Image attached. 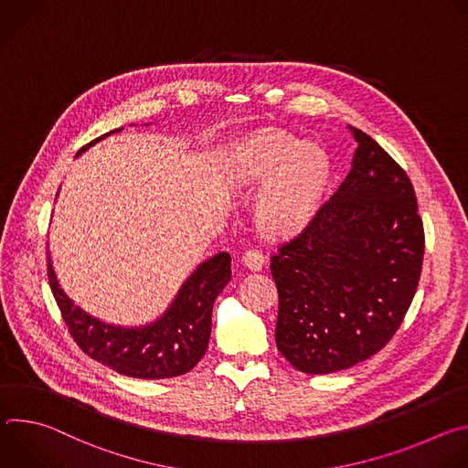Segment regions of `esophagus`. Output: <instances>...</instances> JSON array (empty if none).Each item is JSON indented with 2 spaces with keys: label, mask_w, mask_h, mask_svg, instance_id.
Here are the masks:
<instances>
[{
  "label": "esophagus",
  "mask_w": 468,
  "mask_h": 468,
  "mask_svg": "<svg viewBox=\"0 0 468 468\" xmlns=\"http://www.w3.org/2000/svg\"><path fill=\"white\" fill-rule=\"evenodd\" d=\"M242 262H244V266H248L250 271H261L262 264H264V255H262L261 250L250 248V250L244 251Z\"/></svg>",
  "instance_id": "esophagus-1"
}]
</instances>
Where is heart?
<instances>
[{
  "mask_svg": "<svg viewBox=\"0 0 468 468\" xmlns=\"http://www.w3.org/2000/svg\"><path fill=\"white\" fill-rule=\"evenodd\" d=\"M235 168L250 186L269 183L259 199L257 218L271 235L300 229L329 179L327 155L283 133L251 139L239 150Z\"/></svg>",
  "mask_w": 468,
  "mask_h": 468,
  "instance_id": "obj_1",
  "label": "heart"
}]
</instances>
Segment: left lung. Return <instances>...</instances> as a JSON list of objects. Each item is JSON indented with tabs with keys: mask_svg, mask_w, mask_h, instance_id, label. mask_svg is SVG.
Returning a JSON list of instances; mask_svg holds the SVG:
<instances>
[{
	"mask_svg": "<svg viewBox=\"0 0 468 468\" xmlns=\"http://www.w3.org/2000/svg\"><path fill=\"white\" fill-rule=\"evenodd\" d=\"M307 226L272 253L276 345L300 372L329 374L378 354L419 287L424 226L413 183L374 139Z\"/></svg>",
	"mask_w": 468,
	"mask_h": 468,
	"instance_id": "1",
	"label": "left lung"
}]
</instances>
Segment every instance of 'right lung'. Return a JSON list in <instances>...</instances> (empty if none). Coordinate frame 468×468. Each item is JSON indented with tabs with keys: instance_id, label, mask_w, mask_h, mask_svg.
I'll return each instance as SVG.
<instances>
[{
	"instance_id": "add662e5",
	"label": "right lung",
	"mask_w": 468,
	"mask_h": 468,
	"mask_svg": "<svg viewBox=\"0 0 468 468\" xmlns=\"http://www.w3.org/2000/svg\"><path fill=\"white\" fill-rule=\"evenodd\" d=\"M81 148L85 152L96 141ZM231 278V257L222 251L202 262L183 283L170 309L144 327H116L103 324L62 292L48 255V280L60 316L78 346L94 361L118 374L143 379H165L186 374L207 352L211 313L217 296Z\"/></svg>"
}]
</instances>
